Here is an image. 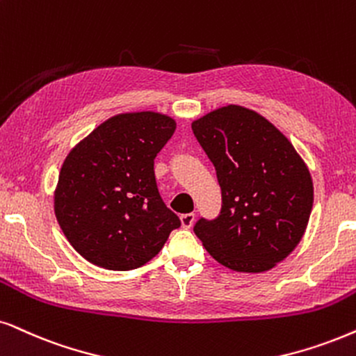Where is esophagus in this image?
Segmentation results:
<instances>
[{
	"mask_svg": "<svg viewBox=\"0 0 356 356\" xmlns=\"http://www.w3.org/2000/svg\"><path fill=\"white\" fill-rule=\"evenodd\" d=\"M195 222V213H184L181 215V223L184 228H191Z\"/></svg>",
	"mask_w": 356,
	"mask_h": 356,
	"instance_id": "1",
	"label": "esophagus"
}]
</instances>
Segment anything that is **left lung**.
Returning <instances> with one entry per match:
<instances>
[{
  "label": "left lung",
  "instance_id": "1",
  "mask_svg": "<svg viewBox=\"0 0 356 356\" xmlns=\"http://www.w3.org/2000/svg\"><path fill=\"white\" fill-rule=\"evenodd\" d=\"M217 170L222 209L193 232L223 266L263 273L298 246L307 227L314 187L289 139L248 108L228 105L192 123Z\"/></svg>",
  "mask_w": 356,
  "mask_h": 356
}]
</instances>
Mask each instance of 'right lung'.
<instances>
[{"label": "right lung", "instance_id": "add662e5", "mask_svg": "<svg viewBox=\"0 0 356 356\" xmlns=\"http://www.w3.org/2000/svg\"><path fill=\"white\" fill-rule=\"evenodd\" d=\"M175 121L121 113L69 152L54 195L57 222L79 254L111 271L136 269L163 250L181 220L157 191L154 159Z\"/></svg>", "mask_w": 356, "mask_h": 356}]
</instances>
